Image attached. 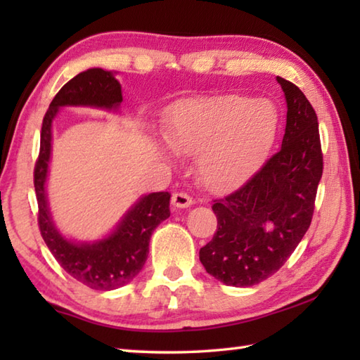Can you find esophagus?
Wrapping results in <instances>:
<instances>
[{
  "instance_id": "esophagus-1",
  "label": "esophagus",
  "mask_w": 360,
  "mask_h": 360,
  "mask_svg": "<svg viewBox=\"0 0 360 360\" xmlns=\"http://www.w3.org/2000/svg\"><path fill=\"white\" fill-rule=\"evenodd\" d=\"M172 204L178 209H186L193 204V198L184 192H176L172 196Z\"/></svg>"
}]
</instances>
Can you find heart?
I'll return each mask as SVG.
<instances>
[{"label":"heart","instance_id":"b5f03b06","mask_svg":"<svg viewBox=\"0 0 360 360\" xmlns=\"http://www.w3.org/2000/svg\"><path fill=\"white\" fill-rule=\"evenodd\" d=\"M277 112L269 102L229 96L188 102L173 112L165 141L178 155L200 156L202 184L221 192L238 184L274 141Z\"/></svg>","mask_w":360,"mask_h":360}]
</instances>
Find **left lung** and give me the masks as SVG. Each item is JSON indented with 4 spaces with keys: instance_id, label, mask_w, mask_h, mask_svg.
I'll return each instance as SVG.
<instances>
[{
    "instance_id": "obj_1",
    "label": "left lung",
    "mask_w": 360,
    "mask_h": 360,
    "mask_svg": "<svg viewBox=\"0 0 360 360\" xmlns=\"http://www.w3.org/2000/svg\"><path fill=\"white\" fill-rule=\"evenodd\" d=\"M286 97L281 148L212 210L218 229L200 250L210 275L248 288L272 277L309 229L323 173L317 114L300 88L277 77Z\"/></svg>"
}]
</instances>
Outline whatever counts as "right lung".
Segmentation results:
<instances>
[{"label": "right lung", "mask_w": 360, "mask_h": 360, "mask_svg": "<svg viewBox=\"0 0 360 360\" xmlns=\"http://www.w3.org/2000/svg\"><path fill=\"white\" fill-rule=\"evenodd\" d=\"M122 102L120 83L112 72L93 68L71 79L52 98L41 125L40 153L34 168L38 202V227L46 246L72 278L96 290H111L127 285L141 272L148 257L151 233L170 217V193L158 192L141 198L110 236L89 243L63 238L53 226L46 200V176L51 158L52 120L60 106L83 105L116 110Z\"/></svg>", "instance_id": "right-lung-1"}]
</instances>
